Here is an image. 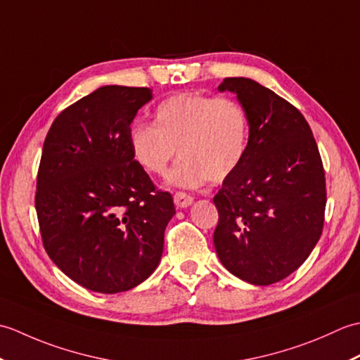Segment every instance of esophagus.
<instances>
[{"instance_id": "1", "label": "esophagus", "mask_w": 360, "mask_h": 360, "mask_svg": "<svg viewBox=\"0 0 360 360\" xmlns=\"http://www.w3.org/2000/svg\"><path fill=\"white\" fill-rule=\"evenodd\" d=\"M173 201H174V205L178 209H186L193 202V198L187 195V193H184V192H176L174 196H173Z\"/></svg>"}]
</instances>
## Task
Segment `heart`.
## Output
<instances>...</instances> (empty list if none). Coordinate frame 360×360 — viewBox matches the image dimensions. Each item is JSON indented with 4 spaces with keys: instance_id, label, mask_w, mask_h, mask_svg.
Listing matches in <instances>:
<instances>
[{
    "instance_id": "heart-1",
    "label": "heart",
    "mask_w": 360,
    "mask_h": 360,
    "mask_svg": "<svg viewBox=\"0 0 360 360\" xmlns=\"http://www.w3.org/2000/svg\"><path fill=\"white\" fill-rule=\"evenodd\" d=\"M131 155L145 172L165 174L186 188L205 181L227 179L243 162L249 143V119L243 106L229 97L181 93L167 97L153 111V125L137 122L128 131Z\"/></svg>"
}]
</instances>
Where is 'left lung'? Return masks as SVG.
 Wrapping results in <instances>:
<instances>
[{"label":"left lung","instance_id":"left-lung-1","mask_svg":"<svg viewBox=\"0 0 360 360\" xmlns=\"http://www.w3.org/2000/svg\"><path fill=\"white\" fill-rule=\"evenodd\" d=\"M249 119L248 151L213 198L217 254L229 272L257 286L300 267L322 235L326 184L303 114L255 80L227 77Z\"/></svg>","mask_w":360,"mask_h":360}]
</instances>
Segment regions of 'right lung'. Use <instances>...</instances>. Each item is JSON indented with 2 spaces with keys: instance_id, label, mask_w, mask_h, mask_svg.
Wrapping results in <instances>:
<instances>
[{
  "instance_id": "right-lung-1",
  "label": "right lung",
  "mask_w": 360,
  "mask_h": 360,
  "mask_svg": "<svg viewBox=\"0 0 360 360\" xmlns=\"http://www.w3.org/2000/svg\"><path fill=\"white\" fill-rule=\"evenodd\" d=\"M150 88L102 86L58 114L44 139L35 209L44 250L94 292L133 289L156 269L173 198L136 162L129 125Z\"/></svg>"
}]
</instances>
